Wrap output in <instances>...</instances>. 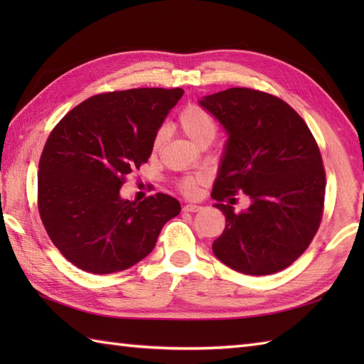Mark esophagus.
Returning a JSON list of instances; mask_svg holds the SVG:
<instances>
[{"mask_svg":"<svg viewBox=\"0 0 364 364\" xmlns=\"http://www.w3.org/2000/svg\"><path fill=\"white\" fill-rule=\"evenodd\" d=\"M202 210V206L200 205H192V203H189V205H184L183 206V211H186V213H197V211H200Z\"/></svg>","mask_w":364,"mask_h":364,"instance_id":"obj_1","label":"esophagus"}]
</instances>
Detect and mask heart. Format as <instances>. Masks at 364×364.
<instances>
[{
	"instance_id": "obj_1",
	"label": "heart",
	"mask_w": 364,
	"mask_h": 364,
	"mask_svg": "<svg viewBox=\"0 0 364 364\" xmlns=\"http://www.w3.org/2000/svg\"><path fill=\"white\" fill-rule=\"evenodd\" d=\"M178 127L183 131V134L197 146L210 145L218 134V120L214 115L203 106L194 103L184 106L181 112L178 114ZM164 141L166 131L159 129L153 139V150H159ZM200 183H202V178L188 176L180 181V191L184 196L192 197L198 192Z\"/></svg>"
}]
</instances>
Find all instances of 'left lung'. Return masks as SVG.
I'll list each match as a JSON object with an SVG mask.
<instances>
[{
  "mask_svg": "<svg viewBox=\"0 0 364 364\" xmlns=\"http://www.w3.org/2000/svg\"><path fill=\"white\" fill-rule=\"evenodd\" d=\"M200 105L228 133L211 192L227 219L214 255L247 275L291 266L313 241L323 213L326 170L310 128L283 100L255 89L231 87ZM237 191L252 200L241 213L230 206Z\"/></svg>",
  "mask_w": 364,
  "mask_h": 364,
  "instance_id": "left-lung-1",
  "label": "left lung"
}]
</instances>
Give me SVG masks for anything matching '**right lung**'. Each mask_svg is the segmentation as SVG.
I'll return each instance as SVG.
<instances>
[{"instance_id":"obj_1","label":"right lung","mask_w":364,"mask_h":364,"mask_svg":"<svg viewBox=\"0 0 364 364\" xmlns=\"http://www.w3.org/2000/svg\"><path fill=\"white\" fill-rule=\"evenodd\" d=\"M183 89L141 87L87 98L64 115L43 146L37 206L64 257L86 272H120L144 259L167 220L180 214L167 194L120 198L127 176L149 161Z\"/></svg>"}]
</instances>
